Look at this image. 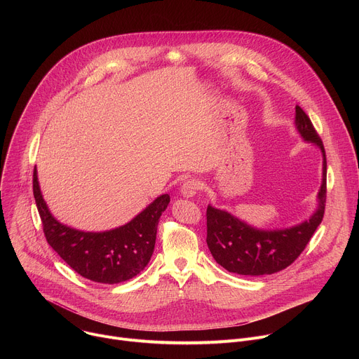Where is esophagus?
Wrapping results in <instances>:
<instances>
[{"label":"esophagus","mask_w":359,"mask_h":359,"mask_svg":"<svg viewBox=\"0 0 359 359\" xmlns=\"http://www.w3.org/2000/svg\"><path fill=\"white\" fill-rule=\"evenodd\" d=\"M200 189V182L198 180H194V179H189L186 180L182 187H180V193L183 194V197H193Z\"/></svg>","instance_id":"obj_1"}]
</instances>
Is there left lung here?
<instances>
[{
	"mask_svg": "<svg viewBox=\"0 0 359 359\" xmlns=\"http://www.w3.org/2000/svg\"><path fill=\"white\" fill-rule=\"evenodd\" d=\"M294 126L306 143L323 155V179L314 213L301 223L280 229H259L227 210L208 206V245L213 259L230 273L240 276H269L287 269L309 244L321 224L327 197V161L324 144L310 118L295 107Z\"/></svg>",
	"mask_w": 359,
	"mask_h": 359,
	"instance_id": "obj_1",
	"label": "left lung"
}]
</instances>
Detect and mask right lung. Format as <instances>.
Here are the masks:
<instances>
[{"mask_svg":"<svg viewBox=\"0 0 359 359\" xmlns=\"http://www.w3.org/2000/svg\"><path fill=\"white\" fill-rule=\"evenodd\" d=\"M34 197L48 244L79 276L95 283L118 284L137 276L149 263L156 243L158 223L170 203L161 194L123 226L83 231L58 222L43 200L36 168Z\"/></svg>","mask_w":359,"mask_h":359,"instance_id":"right-lung-1","label":"right lung"}]
</instances>
